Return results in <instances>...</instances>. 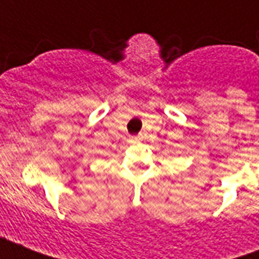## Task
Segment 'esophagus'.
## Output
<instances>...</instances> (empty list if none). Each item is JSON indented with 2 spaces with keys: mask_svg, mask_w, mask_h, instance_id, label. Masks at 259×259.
<instances>
[{
  "mask_svg": "<svg viewBox=\"0 0 259 259\" xmlns=\"http://www.w3.org/2000/svg\"><path fill=\"white\" fill-rule=\"evenodd\" d=\"M143 137H141V135H137V136H133V140L135 141H140Z\"/></svg>",
  "mask_w": 259,
  "mask_h": 259,
  "instance_id": "34e87169",
  "label": "esophagus"
}]
</instances>
